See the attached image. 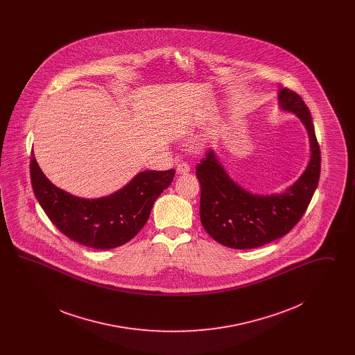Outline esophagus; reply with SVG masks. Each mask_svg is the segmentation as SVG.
Wrapping results in <instances>:
<instances>
[{
    "label": "esophagus",
    "instance_id": "1",
    "mask_svg": "<svg viewBox=\"0 0 355 355\" xmlns=\"http://www.w3.org/2000/svg\"><path fill=\"white\" fill-rule=\"evenodd\" d=\"M175 170L178 174H187L190 171V165L186 162H180V164H177Z\"/></svg>",
    "mask_w": 355,
    "mask_h": 355
}]
</instances>
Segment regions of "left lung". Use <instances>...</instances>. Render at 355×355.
<instances>
[{
  "label": "left lung",
  "instance_id": "left-lung-1",
  "mask_svg": "<svg viewBox=\"0 0 355 355\" xmlns=\"http://www.w3.org/2000/svg\"><path fill=\"white\" fill-rule=\"evenodd\" d=\"M281 107L304 122L311 157L300 180L281 196H255L233 182L209 150L197 165L201 184L200 217L207 234L232 249H254L286 236L300 222L313 198L321 174V150L309 107L291 89H281Z\"/></svg>",
  "mask_w": 355,
  "mask_h": 355
}]
</instances>
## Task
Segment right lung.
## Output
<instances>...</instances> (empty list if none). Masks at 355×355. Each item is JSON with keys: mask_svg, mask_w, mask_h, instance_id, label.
Returning a JSON list of instances; mask_svg holds the SVG:
<instances>
[{"mask_svg": "<svg viewBox=\"0 0 355 355\" xmlns=\"http://www.w3.org/2000/svg\"><path fill=\"white\" fill-rule=\"evenodd\" d=\"M174 170H146L117 193L78 198L53 185L31 155V181L37 201L51 223L69 239L92 249H113L129 242L145 226L153 203L169 187Z\"/></svg>", "mask_w": 355, "mask_h": 355, "instance_id": "right-lung-1", "label": "right lung"}]
</instances>
